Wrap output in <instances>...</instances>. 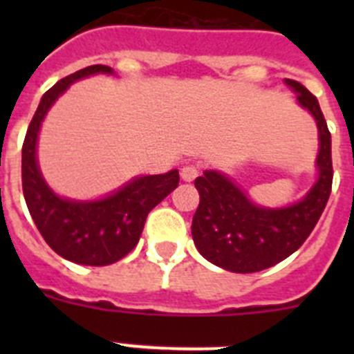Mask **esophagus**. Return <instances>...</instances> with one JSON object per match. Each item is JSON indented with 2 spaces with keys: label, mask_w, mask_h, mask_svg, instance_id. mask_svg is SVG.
Listing matches in <instances>:
<instances>
[{
  "label": "esophagus",
  "mask_w": 354,
  "mask_h": 354,
  "mask_svg": "<svg viewBox=\"0 0 354 354\" xmlns=\"http://www.w3.org/2000/svg\"><path fill=\"white\" fill-rule=\"evenodd\" d=\"M200 170L198 167H195V165H186V167L180 168V177H183V180H186V183H192V180H195L196 177H198Z\"/></svg>",
  "instance_id": "obj_1"
}]
</instances>
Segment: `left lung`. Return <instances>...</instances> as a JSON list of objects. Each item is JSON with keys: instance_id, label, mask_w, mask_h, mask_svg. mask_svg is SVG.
I'll use <instances>...</instances> for the list:
<instances>
[{"instance_id": "obj_1", "label": "left lung", "mask_w": 354, "mask_h": 354, "mask_svg": "<svg viewBox=\"0 0 354 354\" xmlns=\"http://www.w3.org/2000/svg\"><path fill=\"white\" fill-rule=\"evenodd\" d=\"M298 93L299 106L315 118L319 131V154L315 159L317 180L305 196L287 207H262L216 170H205L195 179L200 204L193 216L192 234L198 252L232 273L268 270L292 255L310 236L323 214L331 193V134L319 102L301 83L286 80Z\"/></svg>"}]
</instances>
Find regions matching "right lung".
Wrapping results in <instances>:
<instances>
[{
	"label": "right lung",
	"instance_id": "obj_1",
	"mask_svg": "<svg viewBox=\"0 0 354 354\" xmlns=\"http://www.w3.org/2000/svg\"><path fill=\"white\" fill-rule=\"evenodd\" d=\"M93 74H113V68H81L58 81L40 99L23 143V193L39 232L60 257L83 266H108L138 245L147 214L179 186V170L140 175L97 200H72L53 192L37 159L40 126L49 108L74 81Z\"/></svg>",
	"mask_w": 354,
	"mask_h": 354
}]
</instances>
